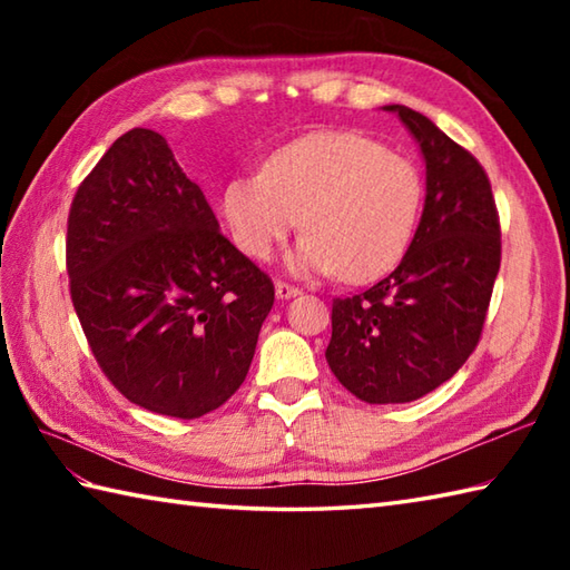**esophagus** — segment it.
I'll return each instance as SVG.
<instances>
[{"instance_id": "esophagus-1", "label": "esophagus", "mask_w": 570, "mask_h": 570, "mask_svg": "<svg viewBox=\"0 0 570 570\" xmlns=\"http://www.w3.org/2000/svg\"><path fill=\"white\" fill-rule=\"evenodd\" d=\"M274 292H276V298H282V301L294 298V296L301 294L298 286H292V284H286V282H276L274 284Z\"/></svg>"}]
</instances>
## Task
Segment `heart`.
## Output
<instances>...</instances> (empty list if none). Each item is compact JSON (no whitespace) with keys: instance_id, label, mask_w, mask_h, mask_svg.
Segmentation results:
<instances>
[{"instance_id":"heart-1","label":"heart","mask_w":570,"mask_h":570,"mask_svg":"<svg viewBox=\"0 0 570 570\" xmlns=\"http://www.w3.org/2000/svg\"><path fill=\"white\" fill-rule=\"evenodd\" d=\"M421 196L406 156L355 131H313L276 149L262 171L229 180L223 217L237 249L264 262L301 215L306 233L288 252V269L367 282L409 247Z\"/></svg>"}]
</instances>
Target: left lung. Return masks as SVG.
<instances>
[{"label":"left lung","instance_id":"obj_1","mask_svg":"<svg viewBox=\"0 0 570 570\" xmlns=\"http://www.w3.org/2000/svg\"><path fill=\"white\" fill-rule=\"evenodd\" d=\"M416 139L426 200L414 239L392 274L333 301L325 360L367 404H404L433 392L475 350L500 272V217L475 156L429 117L386 105Z\"/></svg>","mask_w":570,"mask_h":570}]
</instances>
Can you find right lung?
I'll list each match as a JSON object with an SVG mask.
<instances>
[{
  "mask_svg": "<svg viewBox=\"0 0 570 570\" xmlns=\"http://www.w3.org/2000/svg\"><path fill=\"white\" fill-rule=\"evenodd\" d=\"M66 264L92 355L131 404L198 419L245 382L274 284L159 131H127L82 180Z\"/></svg>",
  "mask_w": 570,
  "mask_h": 570,
  "instance_id": "right-lung-1",
  "label": "right lung"
}]
</instances>
